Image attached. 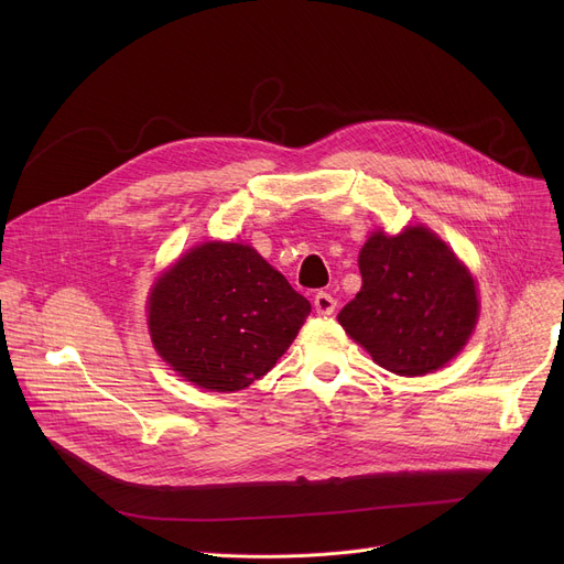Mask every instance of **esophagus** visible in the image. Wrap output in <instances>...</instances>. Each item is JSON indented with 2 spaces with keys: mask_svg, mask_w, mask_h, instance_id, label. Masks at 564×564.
<instances>
[{
  "mask_svg": "<svg viewBox=\"0 0 564 564\" xmlns=\"http://www.w3.org/2000/svg\"><path fill=\"white\" fill-rule=\"evenodd\" d=\"M336 300L332 297L329 292H317L315 300H313V308L317 315H332L336 311Z\"/></svg>",
  "mask_w": 564,
  "mask_h": 564,
  "instance_id": "obj_1",
  "label": "esophagus"
}]
</instances>
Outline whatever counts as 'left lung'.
Here are the masks:
<instances>
[{
  "instance_id": "left-lung-1",
  "label": "left lung",
  "mask_w": 564,
  "mask_h": 564,
  "mask_svg": "<svg viewBox=\"0 0 564 564\" xmlns=\"http://www.w3.org/2000/svg\"><path fill=\"white\" fill-rule=\"evenodd\" d=\"M361 292L340 313L343 329L377 366L421 377L457 357L478 322L466 267L423 226L370 235L359 253Z\"/></svg>"
}]
</instances>
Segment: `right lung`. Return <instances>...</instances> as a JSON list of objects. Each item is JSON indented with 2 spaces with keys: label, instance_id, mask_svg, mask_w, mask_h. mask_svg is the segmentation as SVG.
Returning a JSON list of instances; mask_svg holds the SVG:
<instances>
[{
  "label": "right lung",
  "instance_id": "right-lung-1",
  "mask_svg": "<svg viewBox=\"0 0 564 564\" xmlns=\"http://www.w3.org/2000/svg\"><path fill=\"white\" fill-rule=\"evenodd\" d=\"M308 313V300L256 249L205 242L158 281L148 327L175 372L230 393L276 366Z\"/></svg>",
  "mask_w": 564,
  "mask_h": 564
}]
</instances>
